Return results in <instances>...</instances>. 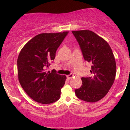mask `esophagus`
I'll return each instance as SVG.
<instances>
[{"label":"esophagus","instance_id":"1","mask_svg":"<svg viewBox=\"0 0 130 130\" xmlns=\"http://www.w3.org/2000/svg\"><path fill=\"white\" fill-rule=\"evenodd\" d=\"M73 77V74H69V75L67 76V78L68 79H71V78H72Z\"/></svg>","mask_w":130,"mask_h":130}]
</instances>
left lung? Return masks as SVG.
<instances>
[{
  "instance_id": "1",
  "label": "left lung",
  "mask_w": 130,
  "mask_h": 130,
  "mask_svg": "<svg viewBox=\"0 0 130 130\" xmlns=\"http://www.w3.org/2000/svg\"><path fill=\"white\" fill-rule=\"evenodd\" d=\"M84 59L92 64V76L82 77V85L75 90L76 96L88 102L102 99L111 89L116 76V62L107 42L89 30L73 31Z\"/></svg>"
}]
</instances>
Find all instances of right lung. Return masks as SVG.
Returning a JSON list of instances; mask_svg holds the SVG:
<instances>
[{
  "mask_svg": "<svg viewBox=\"0 0 130 130\" xmlns=\"http://www.w3.org/2000/svg\"><path fill=\"white\" fill-rule=\"evenodd\" d=\"M68 31L42 33L30 40L21 50L17 60L19 83L26 94L38 103L49 104L60 99L66 76L56 71L46 72L50 62Z\"/></svg>",
  "mask_w": 130,
  "mask_h": 130,
  "instance_id": "1",
  "label": "right lung"
}]
</instances>
